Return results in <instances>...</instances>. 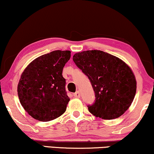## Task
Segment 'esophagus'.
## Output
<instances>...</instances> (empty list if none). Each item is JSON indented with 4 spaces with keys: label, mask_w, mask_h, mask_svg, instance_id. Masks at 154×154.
I'll list each match as a JSON object with an SVG mask.
<instances>
[{
    "label": "esophagus",
    "mask_w": 154,
    "mask_h": 154,
    "mask_svg": "<svg viewBox=\"0 0 154 154\" xmlns=\"http://www.w3.org/2000/svg\"><path fill=\"white\" fill-rule=\"evenodd\" d=\"M73 96H74V98H80V96H81L80 92L76 91L75 93H74Z\"/></svg>",
    "instance_id": "1"
}]
</instances>
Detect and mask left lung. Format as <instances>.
I'll list each match as a JSON object with an SVG mask.
<instances>
[{
    "mask_svg": "<svg viewBox=\"0 0 154 154\" xmlns=\"http://www.w3.org/2000/svg\"><path fill=\"white\" fill-rule=\"evenodd\" d=\"M73 60L88 76L95 92V101L88 105V111L108 120L123 115L136 92L135 75L129 66L120 58L98 50L77 53Z\"/></svg>",
    "mask_w": 154,
    "mask_h": 154,
    "instance_id": "1",
    "label": "left lung"
}]
</instances>
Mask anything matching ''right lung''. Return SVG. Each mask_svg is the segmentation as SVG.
Instances as JSON below:
<instances>
[{
	"mask_svg": "<svg viewBox=\"0 0 154 154\" xmlns=\"http://www.w3.org/2000/svg\"><path fill=\"white\" fill-rule=\"evenodd\" d=\"M70 51H54L35 58L23 72L18 94L23 109L33 119L49 121L61 116L70 98L62 72Z\"/></svg>",
	"mask_w": 154,
	"mask_h": 154,
	"instance_id": "1",
	"label": "right lung"
}]
</instances>
